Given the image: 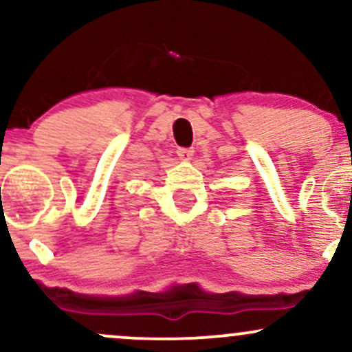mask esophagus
<instances>
[{"mask_svg":"<svg viewBox=\"0 0 352 352\" xmlns=\"http://www.w3.org/2000/svg\"><path fill=\"white\" fill-rule=\"evenodd\" d=\"M177 155H179V159L182 160H190L193 155V148L190 147H179L177 148Z\"/></svg>","mask_w":352,"mask_h":352,"instance_id":"34e87169","label":"esophagus"}]
</instances>
